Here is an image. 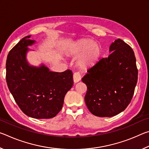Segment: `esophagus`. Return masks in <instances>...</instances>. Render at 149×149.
<instances>
[{"instance_id": "obj_1", "label": "esophagus", "mask_w": 149, "mask_h": 149, "mask_svg": "<svg viewBox=\"0 0 149 149\" xmlns=\"http://www.w3.org/2000/svg\"><path fill=\"white\" fill-rule=\"evenodd\" d=\"M73 78H74V83H77L78 81H79L81 80V76L80 73H79V72L74 73V76H73Z\"/></svg>"}]
</instances>
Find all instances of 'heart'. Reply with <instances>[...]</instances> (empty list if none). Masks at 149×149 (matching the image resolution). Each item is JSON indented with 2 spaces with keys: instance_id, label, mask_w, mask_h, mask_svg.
Segmentation results:
<instances>
[{
  "instance_id": "heart-1",
  "label": "heart",
  "mask_w": 149,
  "mask_h": 149,
  "mask_svg": "<svg viewBox=\"0 0 149 149\" xmlns=\"http://www.w3.org/2000/svg\"><path fill=\"white\" fill-rule=\"evenodd\" d=\"M69 54L78 56L77 64L81 68H86L97 61L100 54V47L91 39H81L73 44L68 50Z\"/></svg>"
}]
</instances>
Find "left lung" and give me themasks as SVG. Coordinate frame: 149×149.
<instances>
[{"label": "left lung", "instance_id": "8db88e82", "mask_svg": "<svg viewBox=\"0 0 149 149\" xmlns=\"http://www.w3.org/2000/svg\"><path fill=\"white\" fill-rule=\"evenodd\" d=\"M109 51V56L99 60L82 78L87 87L85 104L99 117H112L123 112L132 99L137 82L132 47L118 39L110 45Z\"/></svg>", "mask_w": 149, "mask_h": 149}]
</instances>
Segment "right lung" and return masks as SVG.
I'll list each match as a JSON object with an SVG mask.
<instances>
[{"label":"right lung","mask_w":149,"mask_h":149,"mask_svg":"<svg viewBox=\"0 0 149 149\" xmlns=\"http://www.w3.org/2000/svg\"><path fill=\"white\" fill-rule=\"evenodd\" d=\"M24 37L9 52L6 63V83L15 101L25 114L49 119L61 110L64 97L74 84L72 72H54L44 64L30 65L26 56L35 41Z\"/></svg>","instance_id":"obj_1"}]
</instances>
